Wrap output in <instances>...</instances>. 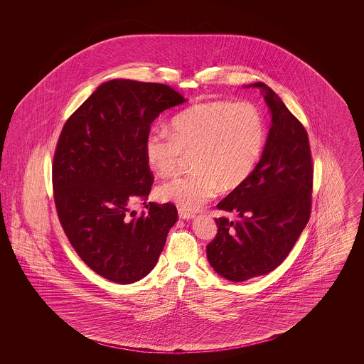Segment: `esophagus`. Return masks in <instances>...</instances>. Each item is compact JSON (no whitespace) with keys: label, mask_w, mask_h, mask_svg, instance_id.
I'll list each match as a JSON object with an SVG mask.
<instances>
[{"label":"esophagus","mask_w":364,"mask_h":364,"mask_svg":"<svg viewBox=\"0 0 364 364\" xmlns=\"http://www.w3.org/2000/svg\"><path fill=\"white\" fill-rule=\"evenodd\" d=\"M178 217L183 220H192V218H195V214L184 210V208H178Z\"/></svg>","instance_id":"obj_1"}]
</instances>
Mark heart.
I'll return each instance as SVG.
<instances>
[{"mask_svg":"<svg viewBox=\"0 0 364 364\" xmlns=\"http://www.w3.org/2000/svg\"><path fill=\"white\" fill-rule=\"evenodd\" d=\"M264 141L259 109L251 102L214 101L196 105L171 122L168 131H153L144 141V156L158 176L173 174L184 156L193 171L158 187L161 200L184 210H198L221 186L232 190L255 169Z\"/></svg>","mask_w":364,"mask_h":364,"instance_id":"1","label":"heart"}]
</instances>
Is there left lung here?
<instances>
[{"mask_svg":"<svg viewBox=\"0 0 364 364\" xmlns=\"http://www.w3.org/2000/svg\"><path fill=\"white\" fill-rule=\"evenodd\" d=\"M272 112V128L258 165L217 208L237 213L215 218L218 232L208 259L235 282L264 276L289 255L311 214L312 168L309 135L277 94L254 83Z\"/></svg>","mask_w":364,"mask_h":364,"instance_id":"obj_1","label":"left lung"}]
</instances>
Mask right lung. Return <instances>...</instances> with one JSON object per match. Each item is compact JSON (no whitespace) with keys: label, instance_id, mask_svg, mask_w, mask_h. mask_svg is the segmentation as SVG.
<instances>
[{"label":"right lung","instance_id":"obj_1","mask_svg":"<svg viewBox=\"0 0 364 364\" xmlns=\"http://www.w3.org/2000/svg\"><path fill=\"white\" fill-rule=\"evenodd\" d=\"M186 102L172 87L114 79L97 88L63 127L52 165L53 196L70 245L97 274L131 284L156 266L177 221L173 203L146 200L154 176L144 156L150 125Z\"/></svg>","mask_w":364,"mask_h":364}]
</instances>
